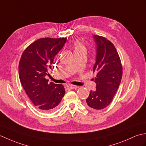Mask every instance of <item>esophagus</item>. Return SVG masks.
Returning a JSON list of instances; mask_svg holds the SVG:
<instances>
[{
	"mask_svg": "<svg viewBox=\"0 0 146 146\" xmlns=\"http://www.w3.org/2000/svg\"><path fill=\"white\" fill-rule=\"evenodd\" d=\"M66 86H67L68 88H70V89H76V88H78V86L73 85H68Z\"/></svg>",
	"mask_w": 146,
	"mask_h": 146,
	"instance_id": "obj_1",
	"label": "esophagus"
}]
</instances>
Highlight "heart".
<instances>
[{"label": "heart", "mask_w": 146, "mask_h": 146, "mask_svg": "<svg viewBox=\"0 0 146 146\" xmlns=\"http://www.w3.org/2000/svg\"><path fill=\"white\" fill-rule=\"evenodd\" d=\"M75 50H78V49H85V47L81 42H76L75 45Z\"/></svg>", "instance_id": "heart-1"}]
</instances>
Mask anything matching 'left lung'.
Wrapping results in <instances>:
<instances>
[{"mask_svg": "<svg viewBox=\"0 0 146 146\" xmlns=\"http://www.w3.org/2000/svg\"><path fill=\"white\" fill-rule=\"evenodd\" d=\"M97 43V58L93 72L97 74L96 90L90 93L85 107L90 110H102L113 100L122 76L121 60L114 45L105 37L94 35Z\"/></svg>", "mask_w": 146, "mask_h": 146, "instance_id": "obj_1", "label": "left lung"}]
</instances>
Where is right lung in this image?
<instances>
[{
    "instance_id": "obj_1",
    "label": "right lung",
    "mask_w": 146,
    "mask_h": 146,
    "mask_svg": "<svg viewBox=\"0 0 146 146\" xmlns=\"http://www.w3.org/2000/svg\"><path fill=\"white\" fill-rule=\"evenodd\" d=\"M66 38H44L36 40L25 49L19 64V75L26 94L35 106L44 112L58 107L65 94L62 85L50 82L44 76L54 67L55 56L63 47Z\"/></svg>"
}]
</instances>
